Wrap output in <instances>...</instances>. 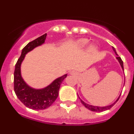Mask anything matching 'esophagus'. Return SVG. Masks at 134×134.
<instances>
[{"mask_svg": "<svg viewBox=\"0 0 134 134\" xmlns=\"http://www.w3.org/2000/svg\"><path fill=\"white\" fill-rule=\"evenodd\" d=\"M70 74H72V75H74V74H76V72H74V71H71L70 72Z\"/></svg>", "mask_w": 134, "mask_h": 134, "instance_id": "esophagus-1", "label": "esophagus"}]
</instances>
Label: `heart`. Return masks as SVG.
Wrapping results in <instances>:
<instances>
[{"label": "heart", "mask_w": 134, "mask_h": 134, "mask_svg": "<svg viewBox=\"0 0 134 134\" xmlns=\"http://www.w3.org/2000/svg\"><path fill=\"white\" fill-rule=\"evenodd\" d=\"M89 41H88V39L86 38H81V39H79L76 41V48H85L87 44L88 43ZM89 50L91 52H94V50L96 49V47L93 45H91L89 46V48H88Z\"/></svg>", "instance_id": "heart-1"}]
</instances>
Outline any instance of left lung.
Segmentation results:
<instances>
[{"mask_svg":"<svg viewBox=\"0 0 134 134\" xmlns=\"http://www.w3.org/2000/svg\"><path fill=\"white\" fill-rule=\"evenodd\" d=\"M112 48H113V51H114V52H115V53L116 55H118V54H117V52H116L115 49V48H113V47ZM116 58H117V60H118V62H119V64H120L121 66V68H122V70H124V63H123V61H122V60H121V58H120V57H118H118H116ZM78 96H79V95H78ZM119 97H120V96H119ZM119 97L118 98V99H117V100H116L114 103H112V104H111V105H110L105 106V107H98V106H94V105H88V104H87V103H86L84 102L83 100H82V99H80L79 97V99H80V101H81V103H82V105H83L84 106H85V107H86V108H87V109H88L91 110V111H95V112H101V111H106V110H108V109H111V107H113V105H114L115 104V103L117 102V101H118V100H119Z\"/></svg>","mask_w":134,"mask_h":134,"instance_id":"1","label":"left lung"}]
</instances>
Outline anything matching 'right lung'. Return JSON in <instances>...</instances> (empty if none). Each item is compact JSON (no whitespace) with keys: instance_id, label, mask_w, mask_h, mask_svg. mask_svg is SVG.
<instances>
[{"instance_id":"add662e5","label":"right lung","mask_w":134,"mask_h":134,"mask_svg":"<svg viewBox=\"0 0 134 134\" xmlns=\"http://www.w3.org/2000/svg\"><path fill=\"white\" fill-rule=\"evenodd\" d=\"M47 34L39 37L29 42L22 49L21 55L15 65L14 72V91L18 99L26 107L34 110H42L48 108L58 96L60 85L67 74L58 78L47 86L40 89L32 88L26 83L21 76V66L25 55L37 46L44 43Z\"/></svg>"}]
</instances>
